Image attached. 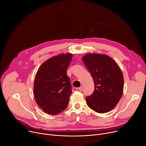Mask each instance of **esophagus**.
Instances as JSON below:
<instances>
[{"instance_id":"34e87169","label":"esophagus","mask_w":146,"mask_h":146,"mask_svg":"<svg viewBox=\"0 0 146 146\" xmlns=\"http://www.w3.org/2000/svg\"><path fill=\"white\" fill-rule=\"evenodd\" d=\"M83 89H84V86H81L80 87H79V88H78V90H79L80 91H82V90H83Z\"/></svg>"}]
</instances>
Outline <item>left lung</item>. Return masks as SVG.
Listing matches in <instances>:
<instances>
[{
    "label": "left lung",
    "instance_id": "obj_1",
    "mask_svg": "<svg viewBox=\"0 0 146 146\" xmlns=\"http://www.w3.org/2000/svg\"><path fill=\"white\" fill-rule=\"evenodd\" d=\"M84 64L93 78L95 89L86 97L88 107L100 113L115 108L123 90V76L117 63L105 54H88L82 57Z\"/></svg>",
    "mask_w": 146,
    "mask_h": 146
}]
</instances>
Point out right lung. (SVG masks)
Returning <instances> with one entry per match:
<instances>
[{
	"mask_svg": "<svg viewBox=\"0 0 146 146\" xmlns=\"http://www.w3.org/2000/svg\"><path fill=\"white\" fill-rule=\"evenodd\" d=\"M73 55L60 54L44 62L36 74L33 94L37 105L44 112L57 115L65 110L72 94L67 70Z\"/></svg>",
	"mask_w": 146,
	"mask_h": 146,
	"instance_id": "obj_1",
	"label": "right lung"
}]
</instances>
